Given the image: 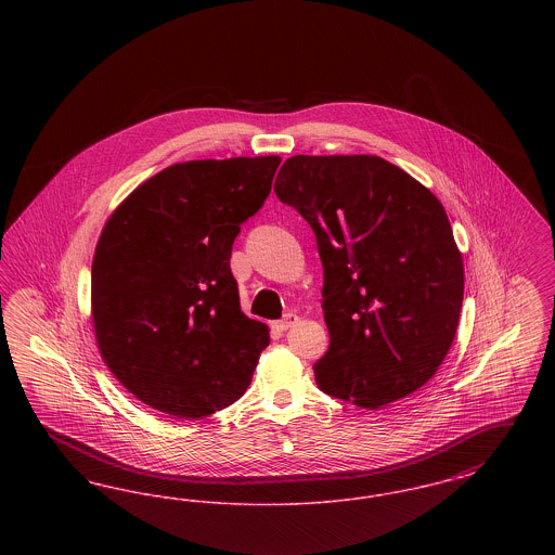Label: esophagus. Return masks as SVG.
Segmentation results:
<instances>
[{"label":"esophagus","instance_id":"esophagus-1","mask_svg":"<svg viewBox=\"0 0 555 555\" xmlns=\"http://www.w3.org/2000/svg\"><path fill=\"white\" fill-rule=\"evenodd\" d=\"M297 320H299L297 314L289 312V314H285V317L281 318L279 322H274V328H276V331H281V333H285V331H289L291 326H293Z\"/></svg>","mask_w":555,"mask_h":555}]
</instances>
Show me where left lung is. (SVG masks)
Segmentation results:
<instances>
[{
	"label": "left lung",
	"instance_id": "obj_1",
	"mask_svg": "<svg viewBox=\"0 0 555 555\" xmlns=\"http://www.w3.org/2000/svg\"><path fill=\"white\" fill-rule=\"evenodd\" d=\"M274 193L312 227L324 268L320 391L376 410L421 389L448 356L464 299L441 202L378 156H293Z\"/></svg>",
	"mask_w": 555,
	"mask_h": 555
}]
</instances>
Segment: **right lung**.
Here are the masks:
<instances>
[{"label":"right lung","mask_w":555,"mask_h":555,"mask_svg":"<svg viewBox=\"0 0 555 555\" xmlns=\"http://www.w3.org/2000/svg\"><path fill=\"white\" fill-rule=\"evenodd\" d=\"M279 164H172L107 218L91 268L95 339L109 372L154 410L204 418L249 387L270 337L241 312L231 251Z\"/></svg>","instance_id":"right-lung-1"}]
</instances>
